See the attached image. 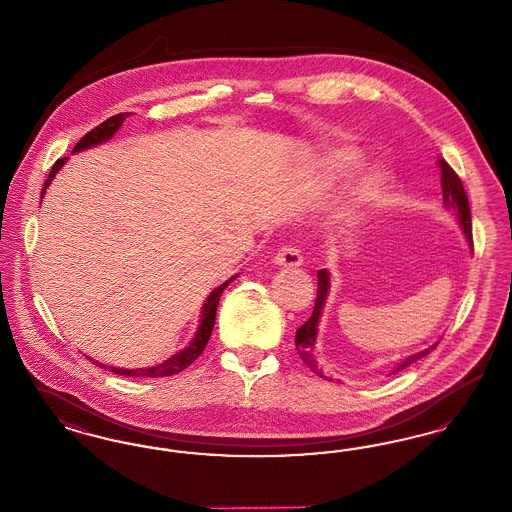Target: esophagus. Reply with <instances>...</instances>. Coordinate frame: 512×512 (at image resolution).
<instances>
[{
	"label": "esophagus",
	"mask_w": 512,
	"mask_h": 512,
	"mask_svg": "<svg viewBox=\"0 0 512 512\" xmlns=\"http://www.w3.org/2000/svg\"><path fill=\"white\" fill-rule=\"evenodd\" d=\"M274 263L278 267L297 268L303 265V257H301V251L297 247L282 245V247H278V251L274 255Z\"/></svg>",
	"instance_id": "esophagus-1"
}]
</instances>
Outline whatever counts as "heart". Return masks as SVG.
Listing matches in <instances>:
<instances>
[{"label": "heart", "instance_id": "heart-1", "mask_svg": "<svg viewBox=\"0 0 512 512\" xmlns=\"http://www.w3.org/2000/svg\"><path fill=\"white\" fill-rule=\"evenodd\" d=\"M357 161H359V155L353 149H340L332 155L330 169L343 171V169L353 167ZM388 180H390L388 172L382 171V169H372V171L366 172L365 176L359 180V184L355 186V192H353L355 201H359V203L378 201L388 188Z\"/></svg>", "mask_w": 512, "mask_h": 512}]
</instances>
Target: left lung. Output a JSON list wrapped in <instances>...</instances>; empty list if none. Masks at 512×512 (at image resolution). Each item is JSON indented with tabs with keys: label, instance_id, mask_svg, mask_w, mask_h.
I'll return each instance as SVG.
<instances>
[{
	"label": "left lung",
	"instance_id": "left-lung-1",
	"mask_svg": "<svg viewBox=\"0 0 512 512\" xmlns=\"http://www.w3.org/2000/svg\"><path fill=\"white\" fill-rule=\"evenodd\" d=\"M438 161L439 169H441V194H443V203H445L447 209H451V211L455 213V217H457V220H459L461 226H463L464 236H466L468 244L472 245V219H470V205H468V195H466V190H464L463 182H461L459 174L449 167V163H447L445 159L438 157ZM328 288H330V278H328L326 268H322V270H318V290L313 315L295 332V349H297L299 357H301L303 363L309 366L320 378H326V376L322 374V370L317 366V361H315V357H313V349H315V340H317L318 318H320V313H322V305H324V301H326ZM434 347H436V345H432V347H428V349H424V351H420V353H414L411 357L403 359L401 363H397V365L393 366L391 372L397 374V372L405 370L407 366L413 365L418 359L426 357Z\"/></svg>",
	"mask_w": 512,
	"mask_h": 512
}]
</instances>
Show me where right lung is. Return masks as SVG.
Listing matches in <instances>:
<instances>
[{
    "label": "right lung",
    "instance_id": "right-lung-1",
    "mask_svg": "<svg viewBox=\"0 0 512 512\" xmlns=\"http://www.w3.org/2000/svg\"><path fill=\"white\" fill-rule=\"evenodd\" d=\"M126 117H128V113H119V115H115V117H111V119L101 122L99 126H96L94 130H90V132H88V134H86V136H84V138L74 146L73 153H76V151H82V149H86V147L101 144V142H105V140H109V138H111V136L121 128V124L124 122ZM65 161H67V157H63V159H57V161H55V165L51 167V172H49V176L46 178V184H44L42 195L46 192L49 182L53 180L55 172L59 171V169L65 165ZM236 278H238V274H236V276H232L230 280H226L224 284H220L219 288L207 297V301L203 303L201 324H199V328H197V334H195L194 340H192V343H190L184 351L176 353L174 357L167 359L165 363H161V365L157 366H151V368H130V370H126V368H115V366H109V370H111V372H115V374H121V376H155V378H157V376H172V374L182 372L184 368H188V366L192 365L195 359L203 353V349H205L207 341L211 338L213 326H215V318H217V307H219L220 295L224 292V288H226L232 280H236ZM90 361H92L94 365H99L98 361H94V359H90ZM99 366H101V368H107L105 365Z\"/></svg>",
    "mask_w": 512,
    "mask_h": 512
}]
</instances>
